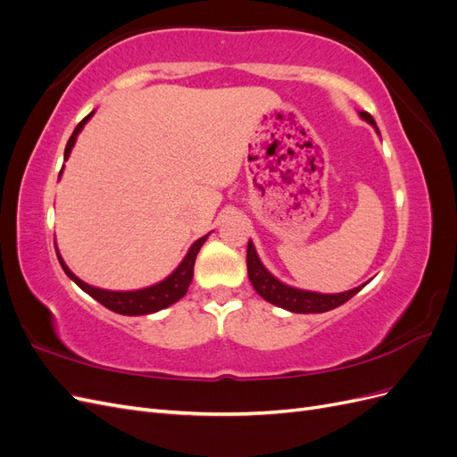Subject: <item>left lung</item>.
<instances>
[{"mask_svg":"<svg viewBox=\"0 0 457 457\" xmlns=\"http://www.w3.org/2000/svg\"><path fill=\"white\" fill-rule=\"evenodd\" d=\"M361 116L370 121L373 128H376V121L368 114L361 112ZM378 129V128H376ZM245 262H247V276L255 287V292L267 299L269 303L276 307H282L286 311L299 312V314H309V312H326L336 309L343 303H347L351 297H354L364 286H358L351 292H343V294H314V292H305V289H297V287H289L282 284L280 280H276L274 276L262 267V262L257 257V252L252 242H247V253H245Z\"/></svg>","mask_w":457,"mask_h":457,"instance_id":"obj_1","label":"left lung"}]
</instances>
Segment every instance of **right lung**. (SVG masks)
<instances>
[{
	"label": "right lung",
	"instance_id": "obj_1",
	"mask_svg": "<svg viewBox=\"0 0 457 457\" xmlns=\"http://www.w3.org/2000/svg\"><path fill=\"white\" fill-rule=\"evenodd\" d=\"M91 116H93V112L87 114L76 126L74 133L71 135V139H68V143H66L64 160H68V156H71V150H72V146L76 143L78 133L81 131V128L86 126V121ZM205 238H207V234H205V237H202L200 240H196L195 244H192L187 257L183 259L181 265L177 267V270L171 276H168V278H165L160 284H156V286H150V287H145V289H137V292H106V289L93 287V286H89L86 282H81L76 274H72V270L64 265V261H62V257L59 253H57V257H59L61 267L66 272L68 278H72L81 289H84L86 294H89L93 299L99 301L101 305H104L106 309L114 311L118 314L137 316V314H150V312H156L160 309L170 307V305H173L175 301H179L187 294V289H188V286L192 282V276H195L196 255L200 252V247L204 245Z\"/></svg>",
	"mask_w": 457,
	"mask_h": 457
}]
</instances>
